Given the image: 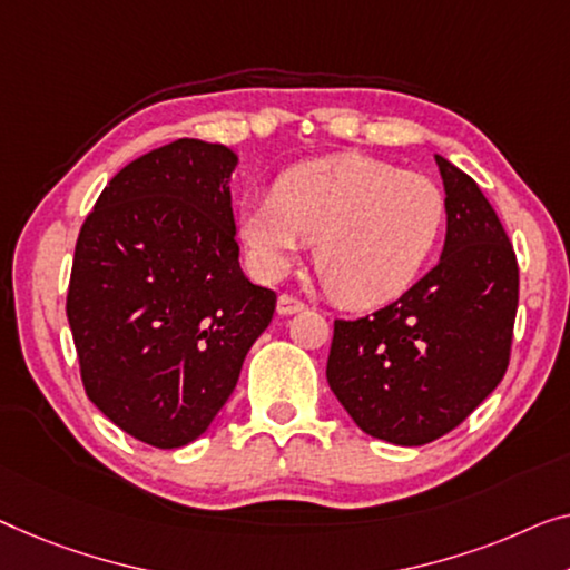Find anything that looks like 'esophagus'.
<instances>
[{
  "mask_svg": "<svg viewBox=\"0 0 570 570\" xmlns=\"http://www.w3.org/2000/svg\"><path fill=\"white\" fill-rule=\"evenodd\" d=\"M304 307H307V304H304L302 299H294V296L282 294V296H278L276 312L282 314V317H288V314H296V312H302Z\"/></svg>",
  "mask_w": 570,
  "mask_h": 570,
  "instance_id": "34e87169",
  "label": "esophagus"
}]
</instances>
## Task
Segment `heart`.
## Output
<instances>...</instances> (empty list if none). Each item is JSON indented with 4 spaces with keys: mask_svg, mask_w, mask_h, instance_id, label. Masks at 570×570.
I'll return each mask as SVG.
<instances>
[{
    "mask_svg": "<svg viewBox=\"0 0 570 570\" xmlns=\"http://www.w3.org/2000/svg\"><path fill=\"white\" fill-rule=\"evenodd\" d=\"M448 202L422 174L343 153L292 166L274 199L243 202L237 233L250 266L284 276L309 240L314 268L335 302L371 309L417 282L445 227Z\"/></svg>",
    "mask_w": 570,
    "mask_h": 570,
    "instance_id": "1",
    "label": "heart"
}]
</instances>
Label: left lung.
<instances>
[{
  "mask_svg": "<svg viewBox=\"0 0 570 570\" xmlns=\"http://www.w3.org/2000/svg\"><path fill=\"white\" fill-rule=\"evenodd\" d=\"M448 233L438 266L394 304L335 320L327 384L353 422L394 445L458 428L509 366L520 268L494 207L469 174L435 156Z\"/></svg>",
  "mask_w": 570,
  "mask_h": 570,
  "instance_id": "obj_1",
  "label": "left lung"
}]
</instances>
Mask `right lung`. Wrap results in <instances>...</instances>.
<instances>
[{
  "mask_svg": "<svg viewBox=\"0 0 570 570\" xmlns=\"http://www.w3.org/2000/svg\"><path fill=\"white\" fill-rule=\"evenodd\" d=\"M237 156L181 138L127 164L76 240L66 314L97 410L140 443L181 448L223 410L276 294L235 243Z\"/></svg>",
  "mask_w": 570,
  "mask_h": 570,
  "instance_id": "add662e5",
  "label": "right lung"
}]
</instances>
